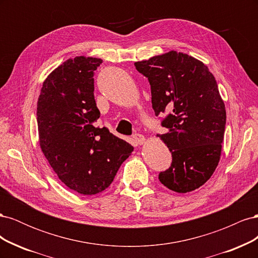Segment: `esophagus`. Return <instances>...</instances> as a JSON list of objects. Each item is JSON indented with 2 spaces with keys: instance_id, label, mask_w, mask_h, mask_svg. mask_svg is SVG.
Returning <instances> with one entry per match:
<instances>
[{
  "instance_id": "obj_1",
  "label": "esophagus",
  "mask_w": 258,
  "mask_h": 258,
  "mask_svg": "<svg viewBox=\"0 0 258 258\" xmlns=\"http://www.w3.org/2000/svg\"><path fill=\"white\" fill-rule=\"evenodd\" d=\"M134 139L136 140V142H137L139 145H142V144H144V143H145V141H146V139L144 138V136L140 135V134L135 135V136H134Z\"/></svg>"
}]
</instances>
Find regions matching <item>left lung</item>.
I'll return each instance as SVG.
<instances>
[{"label": "left lung", "mask_w": 258, "mask_h": 258, "mask_svg": "<svg viewBox=\"0 0 258 258\" xmlns=\"http://www.w3.org/2000/svg\"><path fill=\"white\" fill-rule=\"evenodd\" d=\"M151 85L155 115L167 128L157 135L172 155L159 181L176 192L199 188L212 176L221 158L226 110L208 67L188 54L171 50L135 63Z\"/></svg>", "instance_id": "1"}]
</instances>
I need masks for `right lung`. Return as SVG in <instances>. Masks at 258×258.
Masks as SVG:
<instances>
[{
  "mask_svg": "<svg viewBox=\"0 0 258 258\" xmlns=\"http://www.w3.org/2000/svg\"><path fill=\"white\" fill-rule=\"evenodd\" d=\"M102 60L69 59L47 76L37 101L42 152L61 182L82 195H96L111 185L134 151L107 128L97 127L93 74Z\"/></svg>",
  "mask_w": 258,
  "mask_h": 258,
  "instance_id": "add662e5",
  "label": "right lung"
}]
</instances>
